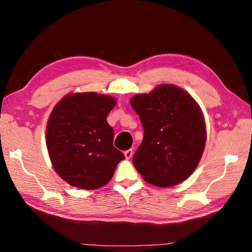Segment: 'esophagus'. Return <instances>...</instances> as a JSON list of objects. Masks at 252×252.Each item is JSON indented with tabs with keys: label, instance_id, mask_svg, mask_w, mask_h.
Listing matches in <instances>:
<instances>
[{
	"label": "esophagus",
	"instance_id": "1",
	"mask_svg": "<svg viewBox=\"0 0 252 252\" xmlns=\"http://www.w3.org/2000/svg\"><path fill=\"white\" fill-rule=\"evenodd\" d=\"M132 155H133V150H132V149H129V150H126V151H125V156H126V159H131L132 158Z\"/></svg>",
	"mask_w": 252,
	"mask_h": 252
}]
</instances>
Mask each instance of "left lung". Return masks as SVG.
<instances>
[{
    "label": "left lung",
    "instance_id": "1",
    "mask_svg": "<svg viewBox=\"0 0 252 252\" xmlns=\"http://www.w3.org/2000/svg\"><path fill=\"white\" fill-rule=\"evenodd\" d=\"M130 104L141 120L144 136L133 165L144 180L160 188L185 181L197 168L206 146L202 111L189 93L162 84Z\"/></svg>",
    "mask_w": 252,
    "mask_h": 252
}]
</instances>
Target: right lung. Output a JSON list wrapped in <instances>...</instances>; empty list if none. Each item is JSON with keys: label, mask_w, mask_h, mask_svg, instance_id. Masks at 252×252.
Instances as JSON below:
<instances>
[{"label": "right lung", "mask_w": 252, "mask_h": 252, "mask_svg": "<svg viewBox=\"0 0 252 252\" xmlns=\"http://www.w3.org/2000/svg\"><path fill=\"white\" fill-rule=\"evenodd\" d=\"M116 105L95 92L67 94L54 106L46 126V147L53 168L80 189L103 187L125 155L113 147L114 131L106 121Z\"/></svg>", "instance_id": "add662e5"}]
</instances>
